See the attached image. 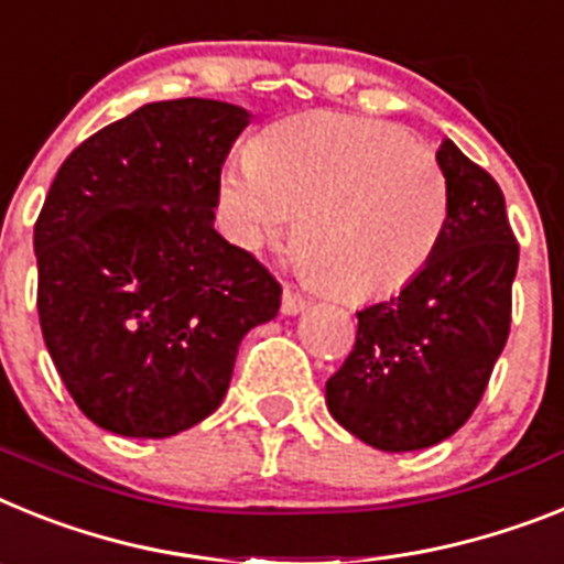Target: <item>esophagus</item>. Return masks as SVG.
Returning <instances> with one entry per match:
<instances>
[{
    "label": "esophagus",
    "mask_w": 564,
    "mask_h": 564,
    "mask_svg": "<svg viewBox=\"0 0 564 564\" xmlns=\"http://www.w3.org/2000/svg\"><path fill=\"white\" fill-rule=\"evenodd\" d=\"M310 306V301L297 292L295 286H283V297H281V312L283 315H297Z\"/></svg>",
    "instance_id": "obj_1"
}]
</instances>
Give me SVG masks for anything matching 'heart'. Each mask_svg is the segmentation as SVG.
<instances>
[{"label": "heart", "mask_w": 564, "mask_h": 564, "mask_svg": "<svg viewBox=\"0 0 564 564\" xmlns=\"http://www.w3.org/2000/svg\"><path fill=\"white\" fill-rule=\"evenodd\" d=\"M224 221L241 247L295 224L310 269L346 301L409 286L448 224L437 155L383 121L310 112L272 127L254 153L229 159L218 181Z\"/></svg>", "instance_id": "obj_1"}]
</instances>
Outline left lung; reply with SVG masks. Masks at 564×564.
I'll use <instances>...</instances> for the list:
<instances>
[{
    "instance_id": "obj_1",
    "label": "left lung",
    "mask_w": 564,
    "mask_h": 564,
    "mask_svg": "<svg viewBox=\"0 0 564 564\" xmlns=\"http://www.w3.org/2000/svg\"><path fill=\"white\" fill-rule=\"evenodd\" d=\"M448 224L400 295L357 312L355 349L326 380L332 417L380 452L452 437L482 400L511 332L519 243L497 181L445 139Z\"/></svg>"
}]
</instances>
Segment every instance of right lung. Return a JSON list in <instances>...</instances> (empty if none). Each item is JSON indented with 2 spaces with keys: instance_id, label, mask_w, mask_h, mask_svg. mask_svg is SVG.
Instances as JSON below:
<instances>
[{
  "instance_id": "right-lung-1",
  "label": "right lung",
  "mask_w": 564,
  "mask_h": 564,
  "mask_svg": "<svg viewBox=\"0 0 564 564\" xmlns=\"http://www.w3.org/2000/svg\"><path fill=\"white\" fill-rule=\"evenodd\" d=\"M249 124L213 99L144 105L73 150L33 227L45 346L87 420L173 437L209 417L281 283L215 232L218 181Z\"/></svg>"
}]
</instances>
